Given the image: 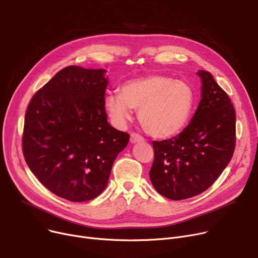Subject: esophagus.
<instances>
[{
  "label": "esophagus",
  "mask_w": 258,
  "mask_h": 258,
  "mask_svg": "<svg viewBox=\"0 0 258 258\" xmlns=\"http://www.w3.org/2000/svg\"><path fill=\"white\" fill-rule=\"evenodd\" d=\"M130 142L132 144H136V143H142L145 142V139L143 136H141L140 134H135V133H131L130 135Z\"/></svg>",
  "instance_id": "1"
}]
</instances>
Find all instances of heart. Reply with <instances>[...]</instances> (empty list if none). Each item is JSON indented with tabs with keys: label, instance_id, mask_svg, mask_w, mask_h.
<instances>
[{
	"label": "heart",
	"instance_id": "b5f03b06",
	"mask_svg": "<svg viewBox=\"0 0 258 258\" xmlns=\"http://www.w3.org/2000/svg\"><path fill=\"white\" fill-rule=\"evenodd\" d=\"M194 105L195 92L190 84L163 75L127 81L120 94L105 98V107L116 127L123 128L132 118L133 108H140V122L157 139L171 138L182 130Z\"/></svg>",
	"mask_w": 258,
	"mask_h": 258
}]
</instances>
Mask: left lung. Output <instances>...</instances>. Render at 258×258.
I'll return each mask as SVG.
<instances>
[{
	"instance_id": "8db88e82",
	"label": "left lung",
	"mask_w": 258,
	"mask_h": 258,
	"mask_svg": "<svg viewBox=\"0 0 258 258\" xmlns=\"http://www.w3.org/2000/svg\"><path fill=\"white\" fill-rule=\"evenodd\" d=\"M201 79V100L189 124L175 138L153 142L154 162L149 176L154 188L177 201L213 185L230 162L235 147V111L209 72Z\"/></svg>"
}]
</instances>
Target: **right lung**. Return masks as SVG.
Here are the masks:
<instances>
[{
    "mask_svg": "<svg viewBox=\"0 0 258 258\" xmlns=\"http://www.w3.org/2000/svg\"><path fill=\"white\" fill-rule=\"evenodd\" d=\"M106 70L71 66L30 101L23 153L29 169L56 196L93 200L107 186L112 164L129 134L107 122Z\"/></svg>",
    "mask_w": 258,
    "mask_h": 258,
    "instance_id": "obj_1",
    "label": "right lung"
}]
</instances>
